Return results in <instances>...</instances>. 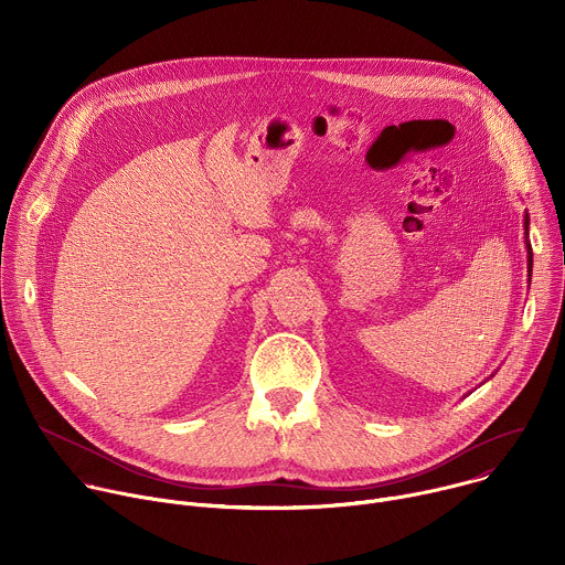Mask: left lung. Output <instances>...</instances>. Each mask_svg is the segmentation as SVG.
<instances>
[{
	"label": "left lung",
	"instance_id": "1",
	"mask_svg": "<svg viewBox=\"0 0 565 565\" xmlns=\"http://www.w3.org/2000/svg\"><path fill=\"white\" fill-rule=\"evenodd\" d=\"M530 227V218H527V214H525V230ZM527 244V268H530V277H532V248H530V241H525Z\"/></svg>",
	"mask_w": 565,
	"mask_h": 565
}]
</instances>
